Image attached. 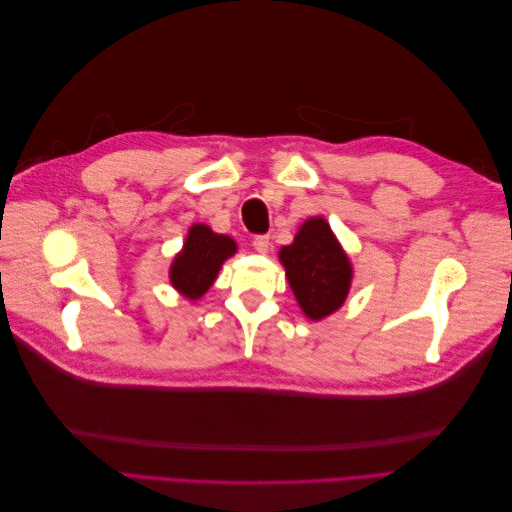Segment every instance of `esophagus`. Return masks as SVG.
<instances>
[{
  "label": "esophagus",
  "instance_id": "obj_1",
  "mask_svg": "<svg viewBox=\"0 0 512 512\" xmlns=\"http://www.w3.org/2000/svg\"><path fill=\"white\" fill-rule=\"evenodd\" d=\"M252 245H254V250L258 254H267L269 247H271V237L269 235H258V237H254Z\"/></svg>",
  "mask_w": 512,
  "mask_h": 512
}]
</instances>
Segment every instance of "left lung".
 <instances>
[{
  "mask_svg": "<svg viewBox=\"0 0 512 512\" xmlns=\"http://www.w3.org/2000/svg\"><path fill=\"white\" fill-rule=\"evenodd\" d=\"M288 284L303 314L322 320L344 305L352 284V265L324 218H309L297 237L280 250Z\"/></svg>",
  "mask_w": 512,
  "mask_h": 512,
  "instance_id": "obj_1",
  "label": "left lung"
}]
</instances>
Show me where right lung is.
Here are the masks:
<instances>
[{
    "mask_svg": "<svg viewBox=\"0 0 512 512\" xmlns=\"http://www.w3.org/2000/svg\"><path fill=\"white\" fill-rule=\"evenodd\" d=\"M237 252V243L218 235L205 224H194L183 243V250L170 265V284L185 299H200L218 277L224 260Z\"/></svg>",
    "mask_w": 512,
    "mask_h": 512,
    "instance_id": "right-lung-1",
    "label": "right lung"
}]
</instances>
